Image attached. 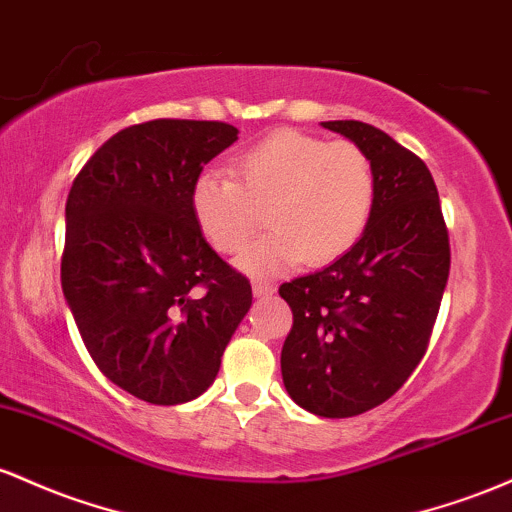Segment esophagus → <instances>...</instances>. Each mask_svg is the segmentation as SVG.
Segmentation results:
<instances>
[{"instance_id":"obj_1","label":"esophagus","mask_w":512,"mask_h":512,"mask_svg":"<svg viewBox=\"0 0 512 512\" xmlns=\"http://www.w3.org/2000/svg\"><path fill=\"white\" fill-rule=\"evenodd\" d=\"M251 290H254L256 297L261 295H271L275 287L271 283H263V280H254V285H251Z\"/></svg>"}]
</instances>
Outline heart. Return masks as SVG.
<instances>
[{
    "mask_svg": "<svg viewBox=\"0 0 512 512\" xmlns=\"http://www.w3.org/2000/svg\"><path fill=\"white\" fill-rule=\"evenodd\" d=\"M375 195V164L363 147L278 130L244 149L234 174L203 171L191 208L200 232L225 256L246 251L266 210L271 232L244 258L249 271L266 273L300 258L319 266L346 254L363 237Z\"/></svg>",
    "mask_w": 512,
    "mask_h": 512,
    "instance_id": "obj_1",
    "label": "heart"
}]
</instances>
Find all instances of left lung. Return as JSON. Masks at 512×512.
<instances>
[{
	"label": "left lung",
	"mask_w": 512,
	"mask_h": 512,
	"mask_svg": "<svg viewBox=\"0 0 512 512\" xmlns=\"http://www.w3.org/2000/svg\"><path fill=\"white\" fill-rule=\"evenodd\" d=\"M324 128L370 154L375 208L348 254L280 285L292 309L280 370L302 409L350 418L399 392L426 355L450 275V237L421 157L360 120Z\"/></svg>",
	"instance_id": "1"
}]
</instances>
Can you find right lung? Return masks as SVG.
<instances>
[{"mask_svg":"<svg viewBox=\"0 0 512 512\" xmlns=\"http://www.w3.org/2000/svg\"><path fill=\"white\" fill-rule=\"evenodd\" d=\"M237 132L220 120L130 125L67 195L65 300L96 367L147 404L203 394L251 307L249 278L210 249L191 208L193 181Z\"/></svg>","mask_w":512,"mask_h":512,"instance_id":"obj_1","label":"right lung"}]
</instances>
